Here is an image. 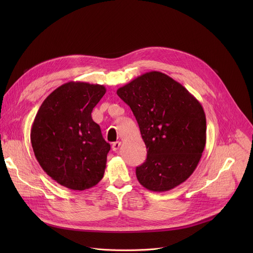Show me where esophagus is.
<instances>
[{
  "label": "esophagus",
  "mask_w": 253,
  "mask_h": 253,
  "mask_svg": "<svg viewBox=\"0 0 253 253\" xmlns=\"http://www.w3.org/2000/svg\"><path fill=\"white\" fill-rule=\"evenodd\" d=\"M120 145H121V142H120V141H116V142H114V143H113V145H112V149H113V151L117 152V151H118V149H119V147H120Z\"/></svg>",
  "instance_id": "1"
}]
</instances>
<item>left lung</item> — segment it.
Returning <instances> with one entry per match:
<instances>
[{"mask_svg": "<svg viewBox=\"0 0 253 253\" xmlns=\"http://www.w3.org/2000/svg\"><path fill=\"white\" fill-rule=\"evenodd\" d=\"M117 95L131 108L147 148L145 162L136 168L139 183L163 192L184 182L206 143V118L199 101L157 71L135 78Z\"/></svg>", "mask_w": 253, "mask_h": 253, "instance_id": "8db88e82", "label": "left lung"}]
</instances>
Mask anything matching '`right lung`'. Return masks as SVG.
<instances>
[{
  "instance_id": "1",
  "label": "right lung",
  "mask_w": 253,
  "mask_h": 253,
  "mask_svg": "<svg viewBox=\"0 0 253 253\" xmlns=\"http://www.w3.org/2000/svg\"><path fill=\"white\" fill-rule=\"evenodd\" d=\"M105 93L99 84L65 83L44 100L34 119L31 143L36 159L69 189H89L103 178L110 144L91 113Z\"/></svg>"
}]
</instances>
